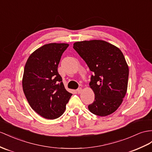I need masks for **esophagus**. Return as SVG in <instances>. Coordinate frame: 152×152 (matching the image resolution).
I'll use <instances>...</instances> for the list:
<instances>
[{"instance_id": "34e87169", "label": "esophagus", "mask_w": 152, "mask_h": 152, "mask_svg": "<svg viewBox=\"0 0 152 152\" xmlns=\"http://www.w3.org/2000/svg\"><path fill=\"white\" fill-rule=\"evenodd\" d=\"M76 92H77V93H78V94H80V93H81V92H82V88H81V87H80V88H77V90H76Z\"/></svg>"}]
</instances>
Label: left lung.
<instances>
[{"instance_id": "obj_1", "label": "left lung", "mask_w": 152, "mask_h": 152, "mask_svg": "<svg viewBox=\"0 0 152 152\" xmlns=\"http://www.w3.org/2000/svg\"><path fill=\"white\" fill-rule=\"evenodd\" d=\"M73 48L93 72L89 85L95 99L88 110L99 116L114 113L121 104L128 87L129 69L121 50L100 40L76 42Z\"/></svg>"}]
</instances>
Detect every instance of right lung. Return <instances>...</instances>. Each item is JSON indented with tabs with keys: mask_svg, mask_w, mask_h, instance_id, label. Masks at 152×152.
Instances as JSON below:
<instances>
[{
	"mask_svg": "<svg viewBox=\"0 0 152 152\" xmlns=\"http://www.w3.org/2000/svg\"><path fill=\"white\" fill-rule=\"evenodd\" d=\"M68 44L50 43L31 54L24 67L22 88L32 109L48 119L64 114L72 95L66 91L58 72L61 56Z\"/></svg>",
	"mask_w": 152,
	"mask_h": 152,
	"instance_id": "right-lung-1",
	"label": "right lung"
}]
</instances>
